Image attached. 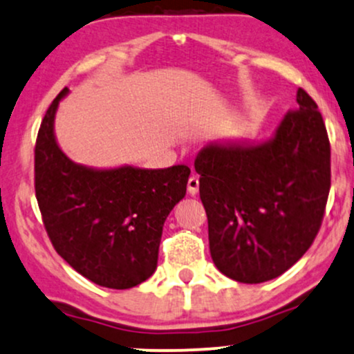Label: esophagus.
Wrapping results in <instances>:
<instances>
[{
  "mask_svg": "<svg viewBox=\"0 0 354 354\" xmlns=\"http://www.w3.org/2000/svg\"><path fill=\"white\" fill-rule=\"evenodd\" d=\"M187 192L190 195H195L198 192V178L192 176L189 178V182H187Z\"/></svg>",
  "mask_w": 354,
  "mask_h": 354,
  "instance_id": "esophagus-1",
  "label": "esophagus"
}]
</instances>
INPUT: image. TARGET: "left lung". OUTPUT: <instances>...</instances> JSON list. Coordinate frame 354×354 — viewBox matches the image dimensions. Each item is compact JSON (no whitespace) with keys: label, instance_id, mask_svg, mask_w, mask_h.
Listing matches in <instances>:
<instances>
[{"label":"left lung","instance_id":"left-lung-1","mask_svg":"<svg viewBox=\"0 0 354 354\" xmlns=\"http://www.w3.org/2000/svg\"><path fill=\"white\" fill-rule=\"evenodd\" d=\"M273 139L207 145L195 159L210 255L223 275L263 283L285 273L317 239L331 185V149L305 89Z\"/></svg>","mask_w":354,"mask_h":354}]
</instances>
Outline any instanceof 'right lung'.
Segmentation results:
<instances>
[{
    "mask_svg": "<svg viewBox=\"0 0 354 354\" xmlns=\"http://www.w3.org/2000/svg\"><path fill=\"white\" fill-rule=\"evenodd\" d=\"M68 87L46 111L35 145L37 205L54 250L94 281L112 290L142 283L156 272L162 227L185 197L190 169H87L62 153L54 114Z\"/></svg>",
    "mask_w": 354,
    "mask_h": 354,
    "instance_id": "add662e5",
    "label": "right lung"
}]
</instances>
